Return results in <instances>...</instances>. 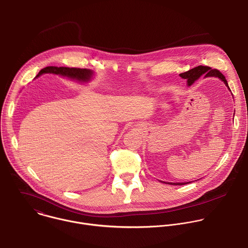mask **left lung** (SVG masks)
<instances>
[{
    "mask_svg": "<svg viewBox=\"0 0 248 248\" xmlns=\"http://www.w3.org/2000/svg\"><path fill=\"white\" fill-rule=\"evenodd\" d=\"M203 74H206L207 77L209 76H216V77H218L220 78L224 83L225 85L229 88L228 86V83H227V80L225 78V76L217 69H212L210 66H204V65H198L186 72H184V73H181L180 76L184 79H187V84L188 86L192 85L194 83L195 80H197L201 75ZM166 184V183H165ZM170 185H174V186H183V185H186V183H178V184H175V183H169Z\"/></svg>",
    "mask_w": 248,
    "mask_h": 248,
    "instance_id": "8db88e82",
    "label": "left lung"
}]
</instances>
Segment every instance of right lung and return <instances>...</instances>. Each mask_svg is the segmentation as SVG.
Segmentation results:
<instances>
[{
	"instance_id": "right-lung-1",
	"label": "right lung",
	"mask_w": 248,
	"mask_h": 248,
	"mask_svg": "<svg viewBox=\"0 0 248 248\" xmlns=\"http://www.w3.org/2000/svg\"><path fill=\"white\" fill-rule=\"evenodd\" d=\"M43 73H55V74H61L62 76H67L69 78L77 79L78 81H88L91 78L92 71L90 69L86 68H77V67H65V66H47L42 68L37 76L43 74Z\"/></svg>"
}]
</instances>
